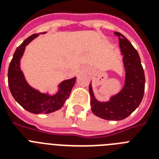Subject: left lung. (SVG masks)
Masks as SVG:
<instances>
[{
    "label": "left lung",
    "mask_w": 159,
    "mask_h": 159,
    "mask_svg": "<svg viewBox=\"0 0 159 159\" xmlns=\"http://www.w3.org/2000/svg\"><path fill=\"white\" fill-rule=\"evenodd\" d=\"M118 36L123 62L125 70V81L120 92L111 97L108 102H99L94 97L92 84L89 86L91 106L94 115L109 120H121L128 117L142 102L144 93L145 77L138 52L131 43L119 32Z\"/></svg>",
    "instance_id": "8db88e82"
}]
</instances>
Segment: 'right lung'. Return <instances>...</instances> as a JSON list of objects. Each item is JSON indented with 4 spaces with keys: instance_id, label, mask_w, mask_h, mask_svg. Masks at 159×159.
Here are the masks:
<instances>
[{
    "instance_id": "1",
    "label": "right lung",
    "mask_w": 159,
    "mask_h": 159,
    "mask_svg": "<svg viewBox=\"0 0 159 159\" xmlns=\"http://www.w3.org/2000/svg\"><path fill=\"white\" fill-rule=\"evenodd\" d=\"M37 36L39 34L30 36L16 48L9 66L8 85L15 100L26 111L34 114H48L62 108L69 97L76 77L61 82L58 85V91L54 95L42 93L28 84L20 69V59L26 46Z\"/></svg>"
}]
</instances>
